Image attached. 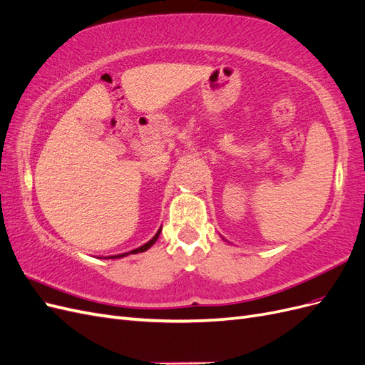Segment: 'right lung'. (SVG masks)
Masks as SVG:
<instances>
[{"label":"right lung","mask_w":365,"mask_h":365,"mask_svg":"<svg viewBox=\"0 0 365 365\" xmlns=\"http://www.w3.org/2000/svg\"><path fill=\"white\" fill-rule=\"evenodd\" d=\"M160 233H161V228L157 231V235L153 236L149 242H146L145 245H141L140 248H135V250H132V251H129V252H123V254H117V256H111V257H106V259H120V257H125V256H129V254H137V252H143V251H146V250H149L153 244H155L157 242V239H158V236H160Z\"/></svg>","instance_id":"right-lung-1"}]
</instances>
